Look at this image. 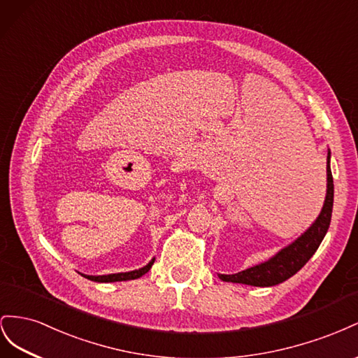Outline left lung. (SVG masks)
<instances>
[{"label": "left lung", "instance_id": "obj_1", "mask_svg": "<svg viewBox=\"0 0 358 358\" xmlns=\"http://www.w3.org/2000/svg\"><path fill=\"white\" fill-rule=\"evenodd\" d=\"M330 157L331 151L329 150V155H327V193L320 216L315 219V222L299 238H295L288 246H285L278 253L273 255L270 259L253 265V267L243 270L237 274H219V278L223 282L243 283L250 285V287H274V285H279L292 278L313 257V253L324 240L327 231H329L331 222L334 185L330 168Z\"/></svg>", "mask_w": 358, "mask_h": 358}]
</instances>
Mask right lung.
<instances>
[{"instance_id": "1", "label": "right lung", "mask_w": 358, "mask_h": 358, "mask_svg": "<svg viewBox=\"0 0 358 358\" xmlns=\"http://www.w3.org/2000/svg\"><path fill=\"white\" fill-rule=\"evenodd\" d=\"M155 259L152 258L147 265H144L142 268H138V270H134V271H126V273H112V274H101V275H90V274H83L80 273V275H84V278L93 280V282H100V283H109V282H122V280H134V279H138L141 278V275H144L150 268L151 265L155 264Z\"/></svg>"}]
</instances>
